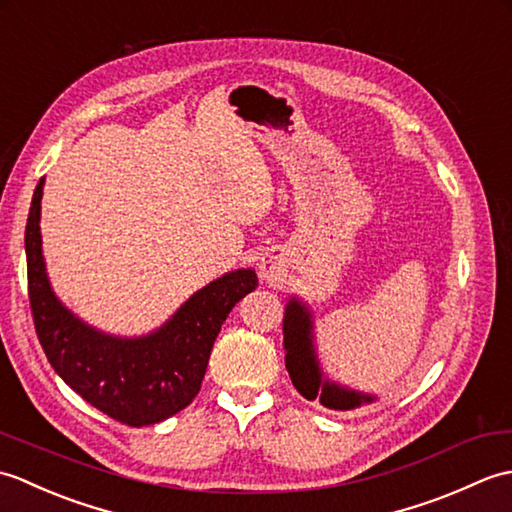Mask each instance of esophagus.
Instances as JSON below:
<instances>
[{
	"instance_id": "esophagus-1",
	"label": "esophagus",
	"mask_w": 512,
	"mask_h": 512,
	"mask_svg": "<svg viewBox=\"0 0 512 512\" xmlns=\"http://www.w3.org/2000/svg\"><path fill=\"white\" fill-rule=\"evenodd\" d=\"M259 275L266 281H275L279 275V268L273 262H262V266H259Z\"/></svg>"
}]
</instances>
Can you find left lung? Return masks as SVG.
Segmentation results:
<instances>
[{"instance_id": "1", "label": "left lung", "mask_w": 512, "mask_h": 512, "mask_svg": "<svg viewBox=\"0 0 512 512\" xmlns=\"http://www.w3.org/2000/svg\"><path fill=\"white\" fill-rule=\"evenodd\" d=\"M284 347H286V369L292 385L299 394L308 400H319L323 407L347 411L374 402L376 396L363 394V391L347 389L334 380L323 376L321 363L314 350L312 334V312L306 303L292 297L286 303L284 314Z\"/></svg>"}]
</instances>
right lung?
<instances>
[{
  "label": "right lung",
  "instance_id": "1",
  "mask_svg": "<svg viewBox=\"0 0 512 512\" xmlns=\"http://www.w3.org/2000/svg\"><path fill=\"white\" fill-rule=\"evenodd\" d=\"M41 195L43 178L26 224L28 297L54 372L92 407L129 427L171 418L198 396L228 312L257 288L255 270L239 268L211 281L147 336L105 334L72 314L52 292L41 250Z\"/></svg>",
  "mask_w": 512,
  "mask_h": 512
}]
</instances>
